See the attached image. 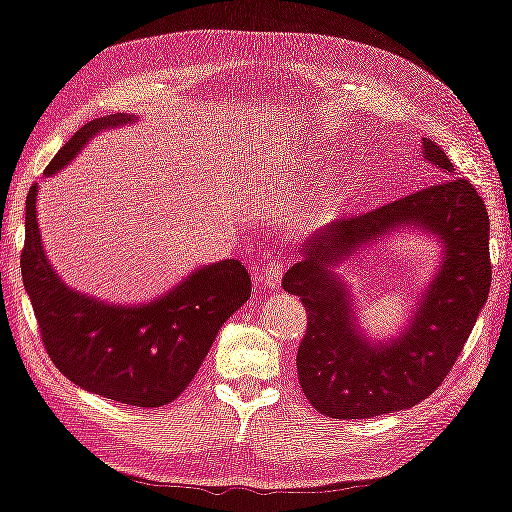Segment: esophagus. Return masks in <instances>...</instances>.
Returning <instances> with one entry per match:
<instances>
[{"label":"esophagus","instance_id":"esophagus-1","mask_svg":"<svg viewBox=\"0 0 512 512\" xmlns=\"http://www.w3.org/2000/svg\"><path fill=\"white\" fill-rule=\"evenodd\" d=\"M282 271H285L282 269V262H278V259H271V262L262 269V285L266 289H278L282 282Z\"/></svg>","mask_w":512,"mask_h":512}]
</instances>
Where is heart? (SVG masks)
<instances>
[{"instance_id":"b5f03b06","label":"heart","mask_w":512,"mask_h":512,"mask_svg":"<svg viewBox=\"0 0 512 512\" xmlns=\"http://www.w3.org/2000/svg\"><path fill=\"white\" fill-rule=\"evenodd\" d=\"M312 156H308V154H301L299 158L294 160L292 163V167H289L287 170V174H296V172H305L308 170V167L312 165ZM338 193V179H333V177H329L324 181V188H322V195H324V200H331V197Z\"/></svg>"}]
</instances>
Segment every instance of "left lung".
Masks as SVG:
<instances>
[{
    "instance_id": "8db88e82",
    "label": "left lung",
    "mask_w": 512,
    "mask_h": 512,
    "mask_svg": "<svg viewBox=\"0 0 512 512\" xmlns=\"http://www.w3.org/2000/svg\"><path fill=\"white\" fill-rule=\"evenodd\" d=\"M421 151L444 181L326 225L303 243L301 262L282 278V289L299 296L308 312V331L296 354L301 388L312 407L331 418L393 414L432 395L490 294L485 202L467 179L455 177L437 142L423 137ZM395 231L430 235L442 257L403 329L391 339H372L362 331L357 302L339 269Z\"/></svg>"
}]
</instances>
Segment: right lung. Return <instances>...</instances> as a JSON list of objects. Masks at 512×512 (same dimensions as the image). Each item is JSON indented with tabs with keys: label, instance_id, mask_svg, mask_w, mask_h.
I'll return each mask as SVG.
<instances>
[{
	"label": "right lung",
	"instance_id": "add662e5",
	"mask_svg": "<svg viewBox=\"0 0 512 512\" xmlns=\"http://www.w3.org/2000/svg\"><path fill=\"white\" fill-rule=\"evenodd\" d=\"M135 114L89 121L45 170L71 165L105 131L131 126ZM38 186L27 195L22 282L45 349L61 375L89 393L133 407L177 400L200 370L227 319L250 299V276L236 259L197 266L165 294L142 303H112L73 289L50 264L36 211Z\"/></svg>",
	"mask_w": 512,
	"mask_h": 512
}]
</instances>
